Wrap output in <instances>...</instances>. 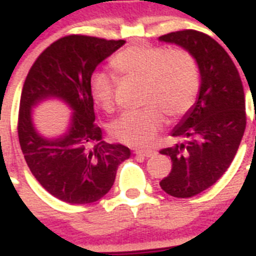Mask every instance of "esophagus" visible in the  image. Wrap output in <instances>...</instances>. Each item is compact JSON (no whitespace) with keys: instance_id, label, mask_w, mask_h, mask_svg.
<instances>
[{"instance_id":"34e87169","label":"esophagus","mask_w":256,"mask_h":256,"mask_svg":"<svg viewBox=\"0 0 256 256\" xmlns=\"http://www.w3.org/2000/svg\"><path fill=\"white\" fill-rule=\"evenodd\" d=\"M135 154L148 158V157H153L156 154V152H153V150H135Z\"/></svg>"}]
</instances>
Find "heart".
I'll return each mask as SVG.
<instances>
[{
  "mask_svg": "<svg viewBox=\"0 0 256 256\" xmlns=\"http://www.w3.org/2000/svg\"><path fill=\"white\" fill-rule=\"evenodd\" d=\"M112 66L124 77L140 80L142 103L139 110L126 112L112 125V134L132 146H152L164 128L165 114L179 117L193 106L198 92V68L190 52L180 48L128 46L116 54ZM116 77L96 70L90 78V91L106 112L113 110Z\"/></svg>",
  "mask_w": 256,
  "mask_h": 256,
  "instance_id": "heart-1",
  "label": "heart"
}]
</instances>
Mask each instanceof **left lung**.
Instances as JSON below:
<instances>
[{"instance_id":"1","label":"left lung","mask_w":256,"mask_h":256,"mask_svg":"<svg viewBox=\"0 0 256 256\" xmlns=\"http://www.w3.org/2000/svg\"><path fill=\"white\" fill-rule=\"evenodd\" d=\"M158 40L190 52L201 77L194 106L171 131L179 142L160 150L172 162L160 186L172 197L188 198L216 183L232 164L246 128L245 92L233 60L210 36L186 30Z\"/></svg>"}]
</instances>
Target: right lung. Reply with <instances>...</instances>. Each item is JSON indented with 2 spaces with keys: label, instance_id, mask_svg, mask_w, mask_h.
<instances>
[{
  "label": "right lung",
  "instance_id": "add662e5",
  "mask_svg": "<svg viewBox=\"0 0 256 256\" xmlns=\"http://www.w3.org/2000/svg\"><path fill=\"white\" fill-rule=\"evenodd\" d=\"M122 45L124 40L66 36L37 58L24 81L18 121L22 152L38 183L66 204L100 200L120 164L130 158L128 146L103 140L90 91L95 68ZM48 98H59L72 110L66 132L56 138L44 137L32 124V108Z\"/></svg>",
  "mask_w": 256,
  "mask_h": 256
}]
</instances>
